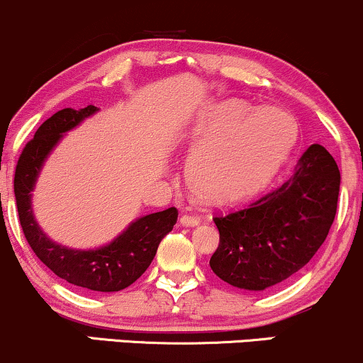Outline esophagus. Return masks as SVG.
<instances>
[{"label":"esophagus","instance_id":"34e87169","mask_svg":"<svg viewBox=\"0 0 363 363\" xmlns=\"http://www.w3.org/2000/svg\"><path fill=\"white\" fill-rule=\"evenodd\" d=\"M181 223L186 225V227H194V225L199 223V216L186 213V215L181 216Z\"/></svg>","mask_w":363,"mask_h":363}]
</instances>
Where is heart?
Instances as JSON below:
<instances>
[{
	"label": "heart",
	"mask_w": 363,
	"mask_h": 363,
	"mask_svg": "<svg viewBox=\"0 0 363 363\" xmlns=\"http://www.w3.org/2000/svg\"><path fill=\"white\" fill-rule=\"evenodd\" d=\"M294 138V119L278 107L252 111L244 101L218 104L191 136V186L220 205L247 198L277 172Z\"/></svg>",
	"instance_id": "obj_1"
}]
</instances>
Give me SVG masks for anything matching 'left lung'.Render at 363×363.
<instances>
[{"label": "left lung", "instance_id": "obj_1", "mask_svg": "<svg viewBox=\"0 0 363 363\" xmlns=\"http://www.w3.org/2000/svg\"><path fill=\"white\" fill-rule=\"evenodd\" d=\"M340 169L320 145H311L295 174L245 208L216 215L220 244L213 273L244 290L285 281L312 259L335 222Z\"/></svg>", "mask_w": 363, "mask_h": 363}]
</instances>
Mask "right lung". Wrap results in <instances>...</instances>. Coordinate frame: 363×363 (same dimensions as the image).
Listing matches in <instances>:
<instances>
[{
	"mask_svg": "<svg viewBox=\"0 0 363 363\" xmlns=\"http://www.w3.org/2000/svg\"><path fill=\"white\" fill-rule=\"evenodd\" d=\"M97 111L95 106L85 109H62L40 124L35 136L25 145L15 169V199L25 239L35 256L54 274L72 285L95 291H119L135 283L147 272L155 257L158 244L177 222V208L141 216L133 222L118 239L95 251H77L62 247L48 239L34 220L30 191L54 145L62 133L73 129Z\"/></svg>",
	"mask_w": 363,
	"mask_h": 363,
	"instance_id": "right-lung-1",
	"label": "right lung"
}]
</instances>
